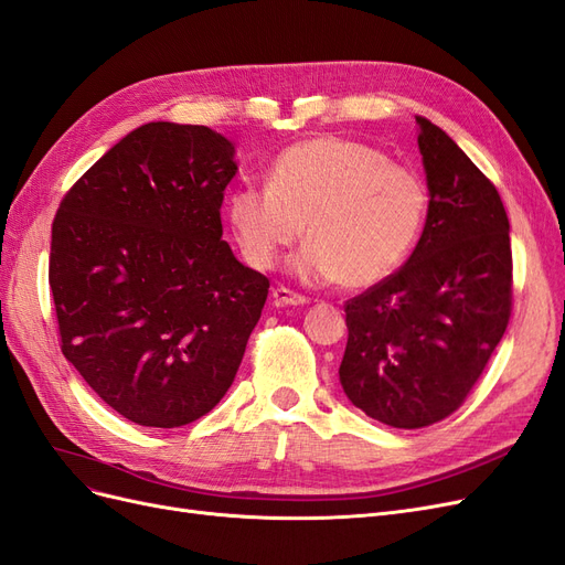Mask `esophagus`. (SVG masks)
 I'll return each mask as SVG.
<instances>
[{
    "instance_id": "34e87169",
    "label": "esophagus",
    "mask_w": 565,
    "mask_h": 565,
    "mask_svg": "<svg viewBox=\"0 0 565 565\" xmlns=\"http://www.w3.org/2000/svg\"><path fill=\"white\" fill-rule=\"evenodd\" d=\"M273 301H276V306H303L309 299H306L303 295L292 292L289 287L280 285V287L273 289Z\"/></svg>"
}]
</instances>
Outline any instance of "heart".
<instances>
[{
    "mask_svg": "<svg viewBox=\"0 0 565 565\" xmlns=\"http://www.w3.org/2000/svg\"><path fill=\"white\" fill-rule=\"evenodd\" d=\"M429 188L415 169L344 136H316L273 160L266 188L228 198V221L245 259L268 270L301 235L295 259L303 280L363 289L396 273L415 249Z\"/></svg>",
    "mask_w": 565,
    "mask_h": 565,
    "instance_id": "b5f03b06",
    "label": "heart"
}]
</instances>
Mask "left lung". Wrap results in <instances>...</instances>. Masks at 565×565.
I'll return each mask as SVG.
<instances>
[{
	"label": "left lung",
	"instance_id": "1",
	"mask_svg": "<svg viewBox=\"0 0 565 565\" xmlns=\"http://www.w3.org/2000/svg\"><path fill=\"white\" fill-rule=\"evenodd\" d=\"M417 122L431 195L424 233L405 266L344 303L339 365L349 401L396 429L450 417L511 318L514 266L498 188L446 131Z\"/></svg>",
	"mask_w": 565,
	"mask_h": 565
}]
</instances>
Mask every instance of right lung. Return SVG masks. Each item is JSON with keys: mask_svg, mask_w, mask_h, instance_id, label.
Returning <instances> with one entry per match:
<instances>
[{"mask_svg": "<svg viewBox=\"0 0 565 565\" xmlns=\"http://www.w3.org/2000/svg\"><path fill=\"white\" fill-rule=\"evenodd\" d=\"M235 148L200 125L150 122L84 172L51 226L61 351L100 401L174 429L231 388L268 278L221 241Z\"/></svg>", "mask_w": 565, "mask_h": 565, "instance_id": "add662e5", "label": "right lung"}]
</instances>
